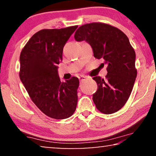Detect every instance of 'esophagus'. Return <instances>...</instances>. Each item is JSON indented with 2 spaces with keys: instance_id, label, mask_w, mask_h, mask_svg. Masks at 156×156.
Listing matches in <instances>:
<instances>
[{
  "instance_id": "34e87169",
  "label": "esophagus",
  "mask_w": 156,
  "mask_h": 156,
  "mask_svg": "<svg viewBox=\"0 0 156 156\" xmlns=\"http://www.w3.org/2000/svg\"><path fill=\"white\" fill-rule=\"evenodd\" d=\"M87 77L86 76H83V75H80V76H79V80H80V82H82V81H84L86 80Z\"/></svg>"
}]
</instances>
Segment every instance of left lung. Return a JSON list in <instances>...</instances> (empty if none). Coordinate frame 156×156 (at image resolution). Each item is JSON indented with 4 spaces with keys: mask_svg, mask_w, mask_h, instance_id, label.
Listing matches in <instances>:
<instances>
[{
    "mask_svg": "<svg viewBox=\"0 0 156 156\" xmlns=\"http://www.w3.org/2000/svg\"><path fill=\"white\" fill-rule=\"evenodd\" d=\"M76 41L88 42L94 56L107 65L105 78L94 76L97 91L93 101L99 112L111 114L120 110L131 95L137 70L136 53L129 40L121 30L103 23L83 25L74 34Z\"/></svg>",
    "mask_w": 156,
    "mask_h": 156,
    "instance_id": "left-lung-1",
    "label": "left lung"
}]
</instances>
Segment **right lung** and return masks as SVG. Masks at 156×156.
Masks as SVG:
<instances>
[{
	"label": "right lung",
	"instance_id": "1",
	"mask_svg": "<svg viewBox=\"0 0 156 156\" xmlns=\"http://www.w3.org/2000/svg\"><path fill=\"white\" fill-rule=\"evenodd\" d=\"M77 27L41 30L32 36L20 55L21 82L37 107L55 119L69 118L77 104L78 78L61 82L57 72L64 46Z\"/></svg>",
	"mask_w": 156,
	"mask_h": 156
}]
</instances>
